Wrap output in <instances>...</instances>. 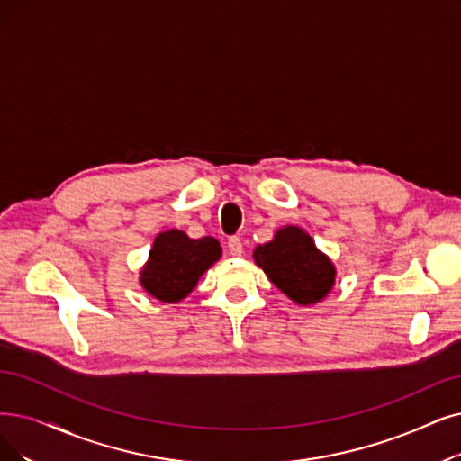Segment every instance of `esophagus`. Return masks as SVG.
<instances>
[{
  "label": "esophagus",
  "instance_id": "obj_1",
  "mask_svg": "<svg viewBox=\"0 0 461 461\" xmlns=\"http://www.w3.org/2000/svg\"><path fill=\"white\" fill-rule=\"evenodd\" d=\"M227 248H229V253H230L232 257H242V253H244L242 240H240V238H238V236H230V238H229Z\"/></svg>",
  "mask_w": 461,
  "mask_h": 461
}]
</instances>
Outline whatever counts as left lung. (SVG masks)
Returning a JSON list of instances; mask_svg holds the SVG:
<instances>
[{
  "label": "left lung",
  "mask_w": 461,
  "mask_h": 461,
  "mask_svg": "<svg viewBox=\"0 0 461 461\" xmlns=\"http://www.w3.org/2000/svg\"><path fill=\"white\" fill-rule=\"evenodd\" d=\"M253 259L276 287L301 306L321 303L335 285L333 261L297 225L276 230L270 242L255 248Z\"/></svg>",
  "instance_id": "8db88e82"
}]
</instances>
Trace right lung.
<instances>
[{
  "label": "right lung",
  "instance_id": "1",
  "mask_svg": "<svg viewBox=\"0 0 461 461\" xmlns=\"http://www.w3.org/2000/svg\"><path fill=\"white\" fill-rule=\"evenodd\" d=\"M221 259L213 236L189 238L179 229L160 232L140 270V284L153 299L176 304L196 287L198 280Z\"/></svg>",
  "mask_w": 461,
  "mask_h": 461
}]
</instances>
